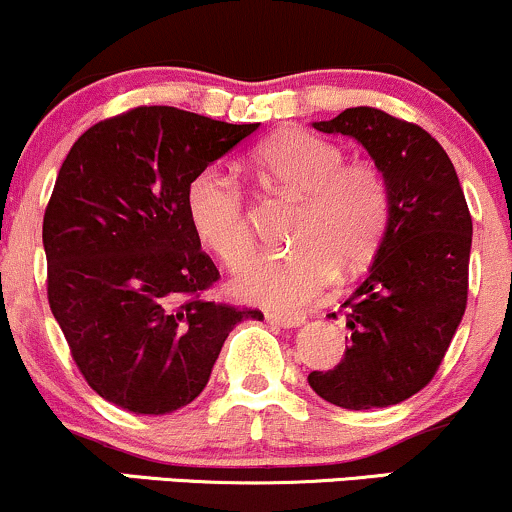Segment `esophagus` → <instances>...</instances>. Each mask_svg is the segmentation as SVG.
<instances>
[{
	"mask_svg": "<svg viewBox=\"0 0 512 512\" xmlns=\"http://www.w3.org/2000/svg\"><path fill=\"white\" fill-rule=\"evenodd\" d=\"M269 325L276 327H298L305 320L303 315H281V313H264Z\"/></svg>",
	"mask_w": 512,
	"mask_h": 512,
	"instance_id": "obj_1",
	"label": "esophagus"
}]
</instances>
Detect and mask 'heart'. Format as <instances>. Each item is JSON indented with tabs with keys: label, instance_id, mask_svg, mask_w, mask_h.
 Segmentation results:
<instances>
[{
	"label": "heart",
	"instance_id": "b5f03b06",
	"mask_svg": "<svg viewBox=\"0 0 512 512\" xmlns=\"http://www.w3.org/2000/svg\"><path fill=\"white\" fill-rule=\"evenodd\" d=\"M255 168L279 190L303 199L291 228L293 248L250 262L236 279L240 298L272 308H301L334 279L361 272L383 243L392 216L385 173L346 161L344 149L308 129H289L257 146ZM187 219L228 269L255 248L245 192L233 175L202 170L187 187Z\"/></svg>",
	"mask_w": 512,
	"mask_h": 512
}]
</instances>
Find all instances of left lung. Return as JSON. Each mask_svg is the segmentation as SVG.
<instances>
[{
  "instance_id": "obj_1",
  "label": "left lung",
  "mask_w": 512,
  "mask_h": 512,
  "mask_svg": "<svg viewBox=\"0 0 512 512\" xmlns=\"http://www.w3.org/2000/svg\"><path fill=\"white\" fill-rule=\"evenodd\" d=\"M313 127L366 146L390 185L392 216L368 274L339 305L351 344L308 383L337 407H390L431 383L455 337L467 308L472 216L445 149L414 122L358 105Z\"/></svg>"
}]
</instances>
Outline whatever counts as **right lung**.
<instances>
[{
  "label": "right lung",
  "mask_w": 512,
  "mask_h": 512,
  "mask_svg": "<svg viewBox=\"0 0 512 512\" xmlns=\"http://www.w3.org/2000/svg\"><path fill=\"white\" fill-rule=\"evenodd\" d=\"M257 125L139 105L88 127L45 209L48 301L84 380L132 414H170L209 383L257 308L204 298L221 279L187 219V187Z\"/></svg>",
  "instance_id": "1"
}]
</instances>
